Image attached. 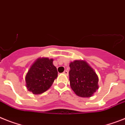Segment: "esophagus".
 Here are the masks:
<instances>
[{
    "label": "esophagus",
    "mask_w": 125,
    "mask_h": 125,
    "mask_svg": "<svg viewBox=\"0 0 125 125\" xmlns=\"http://www.w3.org/2000/svg\"><path fill=\"white\" fill-rule=\"evenodd\" d=\"M63 74H65L66 75H68V74H69V72H68V71H67V70H65V71L64 72H63Z\"/></svg>",
    "instance_id": "34e87169"
}]
</instances>
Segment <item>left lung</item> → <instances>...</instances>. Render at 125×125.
Segmentation results:
<instances>
[{"instance_id": "left-lung-1", "label": "left lung", "mask_w": 125, "mask_h": 125, "mask_svg": "<svg viewBox=\"0 0 125 125\" xmlns=\"http://www.w3.org/2000/svg\"><path fill=\"white\" fill-rule=\"evenodd\" d=\"M69 81L71 88L81 97H90L98 89V77L86 62L75 60L69 65Z\"/></svg>"}]
</instances>
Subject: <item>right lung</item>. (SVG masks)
Wrapping results in <instances>:
<instances>
[{
	"label": "right lung",
	"instance_id": "right-lung-1",
	"mask_svg": "<svg viewBox=\"0 0 125 125\" xmlns=\"http://www.w3.org/2000/svg\"><path fill=\"white\" fill-rule=\"evenodd\" d=\"M53 59L39 58L31 66L27 72L25 81L29 92L33 94H41L50 88L58 76L56 67Z\"/></svg>",
	"mask_w": 125,
	"mask_h": 125
}]
</instances>
